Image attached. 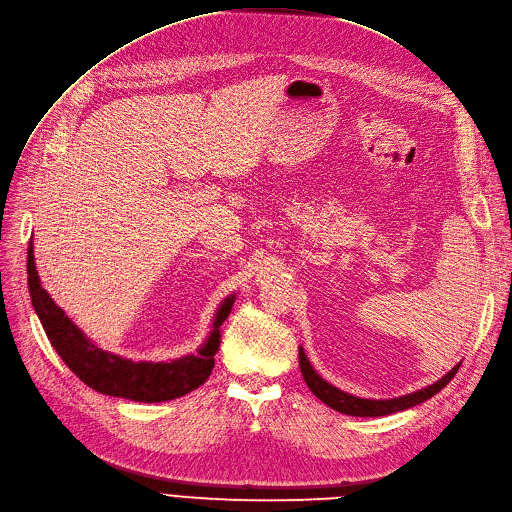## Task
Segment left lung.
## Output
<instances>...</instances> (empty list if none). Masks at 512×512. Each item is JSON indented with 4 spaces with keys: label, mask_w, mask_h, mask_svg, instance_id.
<instances>
[{
    "label": "left lung",
    "mask_w": 512,
    "mask_h": 512,
    "mask_svg": "<svg viewBox=\"0 0 512 512\" xmlns=\"http://www.w3.org/2000/svg\"><path fill=\"white\" fill-rule=\"evenodd\" d=\"M299 366H301V374H303V379H305L309 391L314 393L318 399H322V402L328 408L337 410L341 414H349V416H387V414H393V412H402V410H408L412 406H418L422 402H427L429 397H433L435 393H439L443 387H446L454 379V374L460 368V364H458L446 376H441L437 383H433L425 389H420V391L402 395V397L364 399V397H355L351 393H345L337 387H332L330 383H326L322 376L314 370V366L309 364L303 347H299Z\"/></svg>",
    "instance_id": "8db88e82"
}]
</instances>
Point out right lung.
<instances>
[{"label":"right lung","instance_id":"add662e5","mask_svg":"<svg viewBox=\"0 0 512 512\" xmlns=\"http://www.w3.org/2000/svg\"><path fill=\"white\" fill-rule=\"evenodd\" d=\"M27 274H29V293L35 307V314L41 320L43 330L58 351L62 362L69 366L79 379L96 389L98 393L125 397L131 402H169V399L182 397L201 387L215 366V353L219 349L221 332L219 326L230 316L234 295L224 299L219 305L213 330L205 345L198 349L196 355H184L180 360L171 362H131L121 355L102 351L96 347L83 332L69 320V316L52 301L46 288L41 286L35 257H33V240L27 251Z\"/></svg>","mask_w":512,"mask_h":512}]
</instances>
